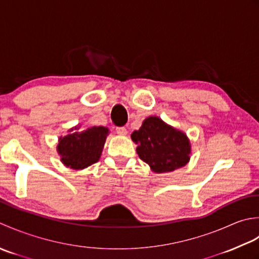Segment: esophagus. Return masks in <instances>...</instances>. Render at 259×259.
Segmentation results:
<instances>
[{
	"label": "esophagus",
	"mask_w": 259,
	"mask_h": 259,
	"mask_svg": "<svg viewBox=\"0 0 259 259\" xmlns=\"http://www.w3.org/2000/svg\"><path fill=\"white\" fill-rule=\"evenodd\" d=\"M116 132H117V134H119V135L127 134V130H126L124 126H117V127H116Z\"/></svg>",
	"instance_id": "1"
}]
</instances>
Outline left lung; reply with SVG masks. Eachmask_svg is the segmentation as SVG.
I'll return each instance as SVG.
<instances>
[{
  "mask_svg": "<svg viewBox=\"0 0 259 259\" xmlns=\"http://www.w3.org/2000/svg\"><path fill=\"white\" fill-rule=\"evenodd\" d=\"M132 140L137 144L140 159L156 173L171 172L184 166L190 159V142L180 131L174 130L155 116L147 117Z\"/></svg>",
  "mask_w": 259,
  "mask_h": 259,
  "instance_id": "left-lung-1",
  "label": "left lung"
}]
</instances>
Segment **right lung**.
Segmentation results:
<instances>
[{
    "label": "right lung",
    "mask_w": 259,
    "mask_h": 259,
    "mask_svg": "<svg viewBox=\"0 0 259 259\" xmlns=\"http://www.w3.org/2000/svg\"><path fill=\"white\" fill-rule=\"evenodd\" d=\"M108 130L103 126H93L85 130L75 127L71 133L59 139L58 152L62 163L75 170L96 163L102 154Z\"/></svg>",
    "instance_id": "right-lung-1"
}]
</instances>
